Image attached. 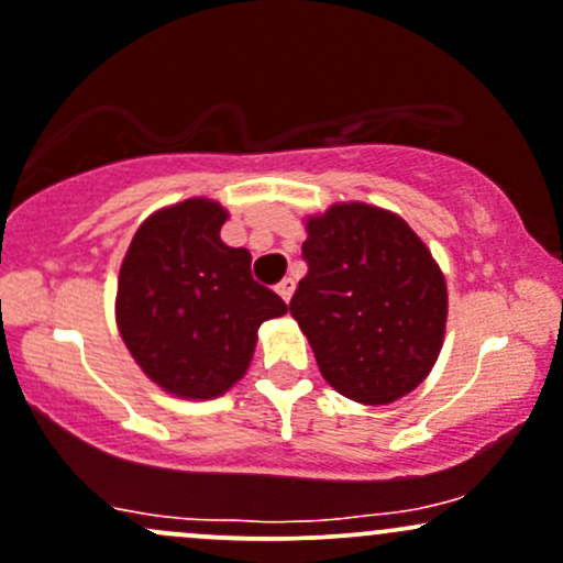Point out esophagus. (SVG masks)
Here are the masks:
<instances>
[{
  "label": "esophagus",
  "instance_id": "esophagus-1",
  "mask_svg": "<svg viewBox=\"0 0 563 563\" xmlns=\"http://www.w3.org/2000/svg\"><path fill=\"white\" fill-rule=\"evenodd\" d=\"M294 288H297V283H294V277H286V280H280V286H277V294H280L283 301H291Z\"/></svg>",
  "mask_w": 563,
  "mask_h": 563
}]
</instances>
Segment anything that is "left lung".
<instances>
[{
  "mask_svg": "<svg viewBox=\"0 0 563 563\" xmlns=\"http://www.w3.org/2000/svg\"><path fill=\"white\" fill-rule=\"evenodd\" d=\"M307 275L291 299L318 369L361 405H390L418 388L442 351L445 275L396 212L331 205L305 223Z\"/></svg>",
  "mask_w": 563,
  "mask_h": 563,
  "instance_id": "8db88e82",
  "label": "left lung"
}]
</instances>
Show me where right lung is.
Here are the masks:
<instances>
[{
  "mask_svg": "<svg viewBox=\"0 0 563 563\" xmlns=\"http://www.w3.org/2000/svg\"><path fill=\"white\" fill-rule=\"evenodd\" d=\"M229 212L194 197L156 210L134 234L118 275L115 321L140 369L180 399H216L251 366L258 327L288 305L229 247Z\"/></svg>",
  "mask_w": 563,
  "mask_h": 563,
  "instance_id": "obj_1",
  "label": "right lung"
}]
</instances>
